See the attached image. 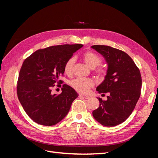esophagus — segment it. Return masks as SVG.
<instances>
[{
	"instance_id": "34e87169",
	"label": "esophagus",
	"mask_w": 158,
	"mask_h": 158,
	"mask_svg": "<svg viewBox=\"0 0 158 158\" xmlns=\"http://www.w3.org/2000/svg\"><path fill=\"white\" fill-rule=\"evenodd\" d=\"M79 97H80V98H84V99H89V97L88 96V95H82V94H80V95H79Z\"/></svg>"
}]
</instances>
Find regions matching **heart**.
Listing matches in <instances>:
<instances>
[{
	"instance_id": "b5f03b06",
	"label": "heart",
	"mask_w": 158,
	"mask_h": 158,
	"mask_svg": "<svg viewBox=\"0 0 158 158\" xmlns=\"http://www.w3.org/2000/svg\"><path fill=\"white\" fill-rule=\"evenodd\" d=\"M83 59L85 63L88 64L91 69H94L97 67L94 70L95 74L97 77L100 79H103L107 74V70L99 65L102 63V59L99 55L93 51H86L83 55ZM75 63V58L74 56H71L66 60L64 64V73L66 75H71L73 74L74 64ZM92 80L89 78H76L70 80L69 85L75 89L76 92L82 94L86 93L89 88L93 86Z\"/></svg>"
}]
</instances>
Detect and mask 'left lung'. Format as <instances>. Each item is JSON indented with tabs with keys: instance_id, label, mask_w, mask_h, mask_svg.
<instances>
[{
	"instance_id": "obj_1",
	"label": "left lung",
	"mask_w": 158,
	"mask_h": 158,
	"mask_svg": "<svg viewBox=\"0 0 158 158\" xmlns=\"http://www.w3.org/2000/svg\"><path fill=\"white\" fill-rule=\"evenodd\" d=\"M92 47L108 64L106 79L96 90L99 94H109L107 101L98 98L99 106L93 111V116L103 126H116L125 121L135 108L141 94L140 72L125 52L107 45Z\"/></svg>"
}]
</instances>
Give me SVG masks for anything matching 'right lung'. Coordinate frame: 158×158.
<instances>
[{
  "instance_id": "1",
  "label": "right lung",
  "mask_w": 158,
  "mask_h": 158,
  "mask_svg": "<svg viewBox=\"0 0 158 158\" xmlns=\"http://www.w3.org/2000/svg\"><path fill=\"white\" fill-rule=\"evenodd\" d=\"M83 45H61L40 49L24 60L17 82L19 101L32 120L45 126L55 125L69 113L77 92L63 84L60 94H51L57 84L61 87L66 60Z\"/></svg>"
}]
</instances>
